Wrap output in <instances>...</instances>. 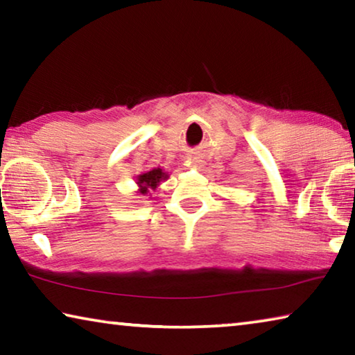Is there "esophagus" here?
<instances>
[{
  "label": "esophagus",
  "mask_w": 355,
  "mask_h": 355,
  "mask_svg": "<svg viewBox=\"0 0 355 355\" xmlns=\"http://www.w3.org/2000/svg\"><path fill=\"white\" fill-rule=\"evenodd\" d=\"M189 159H191L194 164H200V163H202L200 155H197V153H192V155L189 156Z\"/></svg>",
  "instance_id": "esophagus-1"
}]
</instances>
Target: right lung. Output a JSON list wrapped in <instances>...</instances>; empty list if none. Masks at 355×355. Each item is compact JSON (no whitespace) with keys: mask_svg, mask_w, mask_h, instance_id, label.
I'll return each mask as SVG.
<instances>
[{"mask_svg":"<svg viewBox=\"0 0 355 355\" xmlns=\"http://www.w3.org/2000/svg\"><path fill=\"white\" fill-rule=\"evenodd\" d=\"M167 178V173L159 169V167H155V169L144 172L141 175H137V186H139V194L147 196L150 191H155L158 188V184Z\"/></svg>","mask_w":355,"mask_h":355,"instance_id":"1","label":"right lung"}]
</instances>
